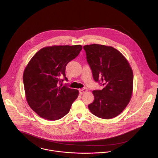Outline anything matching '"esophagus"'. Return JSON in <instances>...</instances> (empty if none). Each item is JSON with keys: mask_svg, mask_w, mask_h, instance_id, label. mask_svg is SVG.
<instances>
[{"mask_svg": "<svg viewBox=\"0 0 158 158\" xmlns=\"http://www.w3.org/2000/svg\"><path fill=\"white\" fill-rule=\"evenodd\" d=\"M79 91H80V93L81 94H83L86 92L88 91V89H87L86 88H84V89H80Z\"/></svg>", "mask_w": 158, "mask_h": 158, "instance_id": "esophagus-1", "label": "esophagus"}]
</instances>
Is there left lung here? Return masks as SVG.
Instances as JSON below:
<instances>
[{
    "mask_svg": "<svg viewBox=\"0 0 158 158\" xmlns=\"http://www.w3.org/2000/svg\"><path fill=\"white\" fill-rule=\"evenodd\" d=\"M95 81L102 90H93L94 102L88 105L95 116L110 119L122 113L130 102L133 89V73L128 61L111 46L93 44L83 47Z\"/></svg>",
    "mask_w": 158,
    "mask_h": 158,
    "instance_id": "1",
    "label": "left lung"
}]
</instances>
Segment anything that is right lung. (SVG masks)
<instances>
[{
	"mask_svg": "<svg viewBox=\"0 0 158 158\" xmlns=\"http://www.w3.org/2000/svg\"><path fill=\"white\" fill-rule=\"evenodd\" d=\"M81 45H53L40 50L24 70L23 81L25 97L30 108L38 115L56 120L68 114L78 96L77 89L58 85L68 81L65 70L68 63L75 58Z\"/></svg>",
	"mask_w": 158,
	"mask_h": 158,
	"instance_id": "add662e5",
	"label": "right lung"
}]
</instances>
